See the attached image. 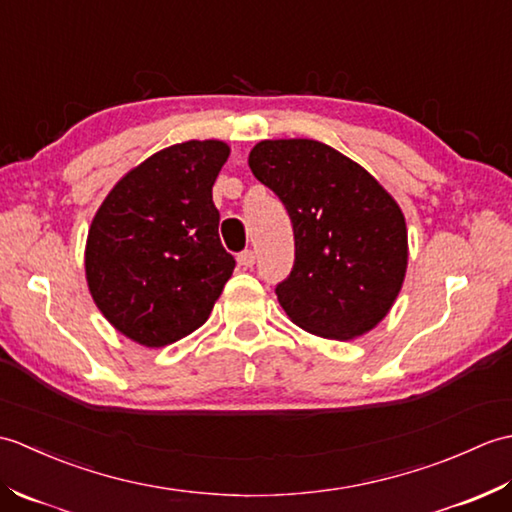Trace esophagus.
I'll list each match as a JSON object with an SVG mask.
<instances>
[{"mask_svg": "<svg viewBox=\"0 0 512 512\" xmlns=\"http://www.w3.org/2000/svg\"><path fill=\"white\" fill-rule=\"evenodd\" d=\"M237 262H239V266H244V268H253L255 266V253H253V250H242V253L237 255Z\"/></svg>", "mask_w": 512, "mask_h": 512, "instance_id": "34e87169", "label": "esophagus"}]
</instances>
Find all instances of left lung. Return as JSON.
Listing matches in <instances>:
<instances>
[{
    "label": "left lung",
    "instance_id": "left-lung-1",
    "mask_svg": "<svg viewBox=\"0 0 512 512\" xmlns=\"http://www.w3.org/2000/svg\"><path fill=\"white\" fill-rule=\"evenodd\" d=\"M253 176L284 202L295 266L275 292L292 323L347 341L385 319L407 270V224L374 176L319 140H262Z\"/></svg>",
    "mask_w": 512,
    "mask_h": 512
}]
</instances>
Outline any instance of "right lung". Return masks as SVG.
Segmentation results:
<instances>
[{
	"mask_svg": "<svg viewBox=\"0 0 512 512\" xmlns=\"http://www.w3.org/2000/svg\"><path fill=\"white\" fill-rule=\"evenodd\" d=\"M228 154L222 140L162 149L118 180L94 215L85 246L92 299L140 345L165 347L198 330L233 275L213 204Z\"/></svg>",
	"mask_w": 512,
	"mask_h": 512,
	"instance_id": "right-lung-1",
	"label": "right lung"
}]
</instances>
